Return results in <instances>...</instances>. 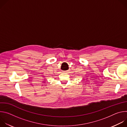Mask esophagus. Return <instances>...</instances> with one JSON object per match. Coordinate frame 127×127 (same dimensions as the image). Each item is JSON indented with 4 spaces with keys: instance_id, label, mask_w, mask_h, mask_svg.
<instances>
[{
    "instance_id": "1",
    "label": "esophagus",
    "mask_w": 127,
    "mask_h": 127,
    "mask_svg": "<svg viewBox=\"0 0 127 127\" xmlns=\"http://www.w3.org/2000/svg\"><path fill=\"white\" fill-rule=\"evenodd\" d=\"M68 70H67V71H63V72H64V73H68Z\"/></svg>"
}]
</instances>
